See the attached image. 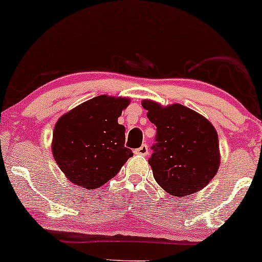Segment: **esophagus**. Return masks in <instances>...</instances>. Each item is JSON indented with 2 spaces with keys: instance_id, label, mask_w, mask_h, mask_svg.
Returning <instances> with one entry per match:
<instances>
[{
  "instance_id": "obj_1",
  "label": "esophagus",
  "mask_w": 262,
  "mask_h": 262,
  "mask_svg": "<svg viewBox=\"0 0 262 262\" xmlns=\"http://www.w3.org/2000/svg\"><path fill=\"white\" fill-rule=\"evenodd\" d=\"M135 154H137V156L147 157L148 156V146H147V144H142L140 148L135 149Z\"/></svg>"
}]
</instances>
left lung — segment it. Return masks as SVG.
<instances>
[{
    "label": "left lung",
    "instance_id": "left-lung-1",
    "mask_svg": "<svg viewBox=\"0 0 262 262\" xmlns=\"http://www.w3.org/2000/svg\"><path fill=\"white\" fill-rule=\"evenodd\" d=\"M142 106L157 126L148 161L158 185L175 196L204 188L220 166L219 136L211 122L182 104L163 106L144 99Z\"/></svg>",
    "mask_w": 262,
    "mask_h": 262
}]
</instances>
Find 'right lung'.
I'll use <instances>...</instances> for the list:
<instances>
[{
	"mask_svg": "<svg viewBox=\"0 0 262 262\" xmlns=\"http://www.w3.org/2000/svg\"><path fill=\"white\" fill-rule=\"evenodd\" d=\"M128 104L130 98L102 95L58 119L52 153L68 180L87 189L98 188L134 156L125 147V126L118 122Z\"/></svg>",
	"mask_w": 262,
	"mask_h": 262,
	"instance_id": "1",
	"label": "right lung"
}]
</instances>
